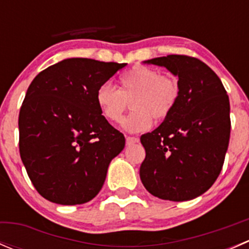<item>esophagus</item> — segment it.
<instances>
[{
    "label": "esophagus",
    "instance_id": "esophagus-1",
    "mask_svg": "<svg viewBox=\"0 0 249 249\" xmlns=\"http://www.w3.org/2000/svg\"><path fill=\"white\" fill-rule=\"evenodd\" d=\"M137 142H139V139H137V137H130V136L126 137V144L127 145H132Z\"/></svg>",
    "mask_w": 249,
    "mask_h": 249
}]
</instances>
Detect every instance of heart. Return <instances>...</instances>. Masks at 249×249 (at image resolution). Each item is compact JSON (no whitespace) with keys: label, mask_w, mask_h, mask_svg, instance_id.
Masks as SVG:
<instances>
[{"label":"heart","mask_w":249,"mask_h":249,"mask_svg":"<svg viewBox=\"0 0 249 249\" xmlns=\"http://www.w3.org/2000/svg\"><path fill=\"white\" fill-rule=\"evenodd\" d=\"M179 99V85L175 78L160 76L157 70L135 66L119 78V90L106 83L96 91V104L110 124L124 118L129 104L134 112L123 122L129 132H142L155 120H164L172 113Z\"/></svg>","instance_id":"heart-1"}]
</instances>
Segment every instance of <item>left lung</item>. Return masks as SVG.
<instances>
[{"mask_svg": "<svg viewBox=\"0 0 249 249\" xmlns=\"http://www.w3.org/2000/svg\"><path fill=\"white\" fill-rule=\"evenodd\" d=\"M178 77L172 113L141 136L140 177L154 196L188 201L207 192L222 171L230 139V104L219 77L196 57L167 55L144 61Z\"/></svg>", "mask_w": 249, "mask_h": 249, "instance_id": "1", "label": "left lung"}]
</instances>
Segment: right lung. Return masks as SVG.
<instances>
[{
  "instance_id": "right-lung-1",
  "label": "right lung",
  "mask_w": 249,
  "mask_h": 249,
  "mask_svg": "<svg viewBox=\"0 0 249 249\" xmlns=\"http://www.w3.org/2000/svg\"><path fill=\"white\" fill-rule=\"evenodd\" d=\"M126 64L65 59L39 72L19 113V150L37 192L59 205L94 199L125 137L101 114L96 91Z\"/></svg>"
}]
</instances>
